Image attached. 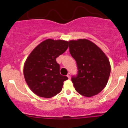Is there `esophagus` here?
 <instances>
[{"mask_svg": "<svg viewBox=\"0 0 128 128\" xmlns=\"http://www.w3.org/2000/svg\"><path fill=\"white\" fill-rule=\"evenodd\" d=\"M67 76H68V78H70V73H68Z\"/></svg>", "mask_w": 128, "mask_h": 128, "instance_id": "1", "label": "esophagus"}]
</instances>
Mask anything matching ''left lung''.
Listing matches in <instances>:
<instances>
[{
  "mask_svg": "<svg viewBox=\"0 0 128 128\" xmlns=\"http://www.w3.org/2000/svg\"><path fill=\"white\" fill-rule=\"evenodd\" d=\"M69 51L78 66V75L72 78L77 92L86 97L97 95L107 84L111 72L109 59L87 39L69 41Z\"/></svg>",
  "mask_w": 128,
  "mask_h": 128,
  "instance_id": "obj_1",
  "label": "left lung"
}]
</instances>
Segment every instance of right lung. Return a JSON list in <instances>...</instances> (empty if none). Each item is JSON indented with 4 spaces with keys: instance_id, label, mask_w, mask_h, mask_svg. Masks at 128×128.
<instances>
[{
    "instance_id": "add662e5",
    "label": "right lung",
    "mask_w": 128,
    "mask_h": 128,
    "mask_svg": "<svg viewBox=\"0 0 128 128\" xmlns=\"http://www.w3.org/2000/svg\"><path fill=\"white\" fill-rule=\"evenodd\" d=\"M69 46L64 40L47 39L31 52L24 65V76L31 90L38 96L51 98L60 92L68 77L60 74L56 59Z\"/></svg>"
}]
</instances>
